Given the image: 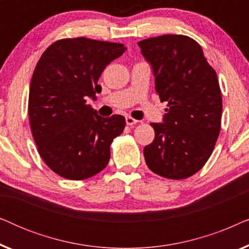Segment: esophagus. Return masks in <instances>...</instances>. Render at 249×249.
Wrapping results in <instances>:
<instances>
[{"mask_svg": "<svg viewBox=\"0 0 249 249\" xmlns=\"http://www.w3.org/2000/svg\"><path fill=\"white\" fill-rule=\"evenodd\" d=\"M137 120H136V119H134V118H131V117H125V124H127L128 125H134V124H137Z\"/></svg>", "mask_w": 249, "mask_h": 249, "instance_id": "34e87169", "label": "esophagus"}]
</instances>
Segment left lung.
Masks as SVG:
<instances>
[{
	"label": "left lung",
	"instance_id": "8db88e82",
	"mask_svg": "<svg viewBox=\"0 0 249 249\" xmlns=\"http://www.w3.org/2000/svg\"><path fill=\"white\" fill-rule=\"evenodd\" d=\"M138 45L152 66L156 94L168 103L164 122L151 124L155 138L145 146V162L163 178L186 179L205 165L219 137L222 96L216 72L188 36L151 37Z\"/></svg>",
	"mask_w": 249,
	"mask_h": 249
}]
</instances>
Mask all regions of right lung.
<instances>
[{
  "mask_svg": "<svg viewBox=\"0 0 249 249\" xmlns=\"http://www.w3.org/2000/svg\"><path fill=\"white\" fill-rule=\"evenodd\" d=\"M125 51L124 44L86 37L63 38L47 47L34 70L28 117L40 158L56 175L84 180L110 161V145L125 119L103 118L87 104L96 100L101 73Z\"/></svg>",
  "mask_w": 249,
  "mask_h": 249,
  "instance_id": "add662e5",
  "label": "right lung"
}]
</instances>
